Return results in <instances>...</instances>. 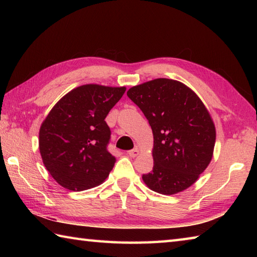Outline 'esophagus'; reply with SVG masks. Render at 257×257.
<instances>
[{
  "label": "esophagus",
  "instance_id": "1",
  "mask_svg": "<svg viewBox=\"0 0 257 257\" xmlns=\"http://www.w3.org/2000/svg\"><path fill=\"white\" fill-rule=\"evenodd\" d=\"M127 154L132 157V158H135V157H137L138 156V154H139V151H138V149L137 148H134V149H132V150H129Z\"/></svg>",
  "mask_w": 257,
  "mask_h": 257
}]
</instances>
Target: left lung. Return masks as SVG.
<instances>
[{
	"label": "left lung",
	"mask_w": 257,
	"mask_h": 257,
	"mask_svg": "<svg viewBox=\"0 0 257 257\" xmlns=\"http://www.w3.org/2000/svg\"><path fill=\"white\" fill-rule=\"evenodd\" d=\"M127 96L144 112L154 134V168L145 183L176 194L198 180L212 159L215 127L203 102L177 80L158 78L135 86Z\"/></svg>",
	"instance_id": "obj_1"
}]
</instances>
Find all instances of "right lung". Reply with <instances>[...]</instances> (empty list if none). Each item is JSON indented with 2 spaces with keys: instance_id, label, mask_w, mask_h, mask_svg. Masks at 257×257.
Masks as SVG:
<instances>
[{
  "instance_id": "obj_1",
  "label": "right lung",
  "mask_w": 257,
  "mask_h": 257,
  "mask_svg": "<svg viewBox=\"0 0 257 257\" xmlns=\"http://www.w3.org/2000/svg\"><path fill=\"white\" fill-rule=\"evenodd\" d=\"M124 87L84 85L53 107L40 129V151L58 184L84 191L103 182L116 158L108 151L110 128L105 118Z\"/></svg>"
}]
</instances>
